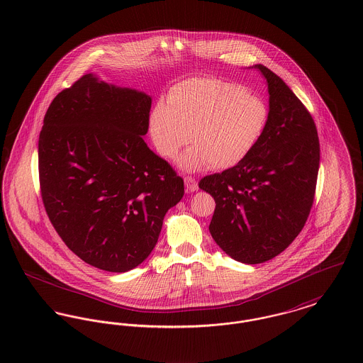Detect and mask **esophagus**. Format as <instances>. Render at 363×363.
<instances>
[{
    "instance_id": "obj_1",
    "label": "esophagus",
    "mask_w": 363,
    "mask_h": 363,
    "mask_svg": "<svg viewBox=\"0 0 363 363\" xmlns=\"http://www.w3.org/2000/svg\"><path fill=\"white\" fill-rule=\"evenodd\" d=\"M184 181H185V186H186V191H188V192H196V191L199 189L195 178H192V177H185Z\"/></svg>"
}]
</instances>
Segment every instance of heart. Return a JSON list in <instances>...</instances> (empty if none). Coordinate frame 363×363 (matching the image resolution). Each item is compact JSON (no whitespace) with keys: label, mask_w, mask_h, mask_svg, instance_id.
<instances>
[{"label":"heart","mask_w":363,"mask_h":363,"mask_svg":"<svg viewBox=\"0 0 363 363\" xmlns=\"http://www.w3.org/2000/svg\"><path fill=\"white\" fill-rule=\"evenodd\" d=\"M269 118L265 101L245 86L216 77L189 79L174 85L167 104L157 102L149 114V134L156 150L186 171L226 169L245 162L262 138Z\"/></svg>","instance_id":"1"}]
</instances>
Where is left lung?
Returning <instances> with one entry per match:
<instances>
[{
	"label": "left lung",
	"instance_id": "8db88e82",
	"mask_svg": "<svg viewBox=\"0 0 363 363\" xmlns=\"http://www.w3.org/2000/svg\"><path fill=\"white\" fill-rule=\"evenodd\" d=\"M252 67L268 85L267 130L245 162L199 182L216 200L213 239L243 264L272 259L298 236L313 203L320 157L318 131L303 102L268 67Z\"/></svg>",
	"mask_w": 363,
	"mask_h": 363
}]
</instances>
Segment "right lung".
Masks as SVG:
<instances>
[{"instance_id":"right-lung-1","label":"right lung","mask_w":363,"mask_h":363,"mask_svg":"<svg viewBox=\"0 0 363 363\" xmlns=\"http://www.w3.org/2000/svg\"><path fill=\"white\" fill-rule=\"evenodd\" d=\"M152 98L85 74L55 96L38 140L45 211L84 262L127 272L155 249L184 179L152 152Z\"/></svg>"}]
</instances>
